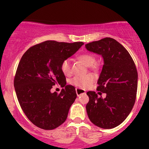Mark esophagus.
<instances>
[{"instance_id":"1","label":"esophagus","mask_w":149,"mask_h":149,"mask_svg":"<svg viewBox=\"0 0 149 149\" xmlns=\"http://www.w3.org/2000/svg\"><path fill=\"white\" fill-rule=\"evenodd\" d=\"M76 94L77 95H78V97H79L82 95H85V94H86V92H85V90H82V89H80V88H76Z\"/></svg>"}]
</instances>
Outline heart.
Segmentation results:
<instances>
[{"label":"heart","mask_w":149,"mask_h":149,"mask_svg":"<svg viewBox=\"0 0 149 149\" xmlns=\"http://www.w3.org/2000/svg\"><path fill=\"white\" fill-rule=\"evenodd\" d=\"M78 59L84 64L88 67H91L96 64V57L93 54L90 53L80 54L78 56ZM61 69L65 76H70L71 73V61L69 59H65L62 61L61 65ZM95 78L92 75H87L85 76H75L71 80L70 83L71 84L78 87L79 88H87L93 83Z\"/></svg>","instance_id":"heart-1"}]
</instances>
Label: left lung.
Listing matches in <instances>:
<instances>
[{"instance_id": "left-lung-1", "label": "left lung", "mask_w": 149, "mask_h": 149, "mask_svg": "<svg viewBox=\"0 0 149 149\" xmlns=\"http://www.w3.org/2000/svg\"><path fill=\"white\" fill-rule=\"evenodd\" d=\"M91 52L104 59L97 90L106 94L98 97L89 91L86 110L89 119L97 127L112 129L120 125L130 113L137 91L138 74L132 58L115 39L105 38L85 45Z\"/></svg>"}]
</instances>
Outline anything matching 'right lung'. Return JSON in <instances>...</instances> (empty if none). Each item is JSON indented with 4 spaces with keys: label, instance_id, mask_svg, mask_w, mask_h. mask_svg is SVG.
I'll return each instance as SVG.
<instances>
[{
    "label": "right lung",
    "instance_id": "add662e5",
    "mask_svg": "<svg viewBox=\"0 0 149 149\" xmlns=\"http://www.w3.org/2000/svg\"><path fill=\"white\" fill-rule=\"evenodd\" d=\"M83 45V42L46 40L30 47L20 59L14 80L15 92L24 113L37 127L55 129L67 118L77 95L74 87L66 85L61 65ZM57 84L65 88L59 94L51 92Z\"/></svg>",
    "mask_w": 149,
    "mask_h": 149
}]
</instances>
